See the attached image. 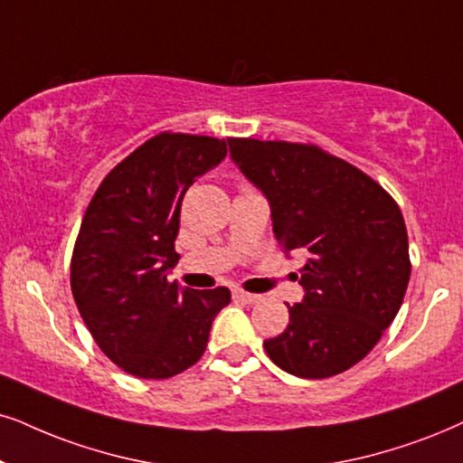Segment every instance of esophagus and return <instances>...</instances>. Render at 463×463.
<instances>
[{"label": "esophagus", "mask_w": 463, "mask_h": 463, "mask_svg": "<svg viewBox=\"0 0 463 463\" xmlns=\"http://www.w3.org/2000/svg\"><path fill=\"white\" fill-rule=\"evenodd\" d=\"M232 295H235V299L243 301V303H259L260 301V295H251V292H245V290H235Z\"/></svg>", "instance_id": "obj_1"}]
</instances>
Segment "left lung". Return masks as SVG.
<instances>
[{
    "label": "left lung",
    "mask_w": 463,
    "mask_h": 463,
    "mask_svg": "<svg viewBox=\"0 0 463 463\" xmlns=\"http://www.w3.org/2000/svg\"><path fill=\"white\" fill-rule=\"evenodd\" d=\"M239 171L267 196L286 254L307 256L301 303L265 339L275 365L329 378L359 363L400 312L408 279V232L397 203L370 175L316 145L228 138Z\"/></svg>",
    "instance_id": "left-lung-1"
}]
</instances>
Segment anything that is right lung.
<instances>
[{
  "label": "right lung",
  "mask_w": 463,
  "mask_h": 463,
  "mask_svg": "<svg viewBox=\"0 0 463 463\" xmlns=\"http://www.w3.org/2000/svg\"><path fill=\"white\" fill-rule=\"evenodd\" d=\"M226 157V140L162 132L110 171L76 237L70 286L104 354L137 378L162 380L201 359L231 290L168 282L181 201Z\"/></svg>",
  "instance_id": "obj_1"
}]
</instances>
